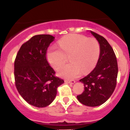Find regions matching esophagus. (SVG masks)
Listing matches in <instances>:
<instances>
[{
    "label": "esophagus",
    "instance_id": "34e87169",
    "mask_svg": "<svg viewBox=\"0 0 130 130\" xmlns=\"http://www.w3.org/2000/svg\"><path fill=\"white\" fill-rule=\"evenodd\" d=\"M65 82H67V83H69V84H73L74 83H75L76 81L74 80H65Z\"/></svg>",
    "mask_w": 130,
    "mask_h": 130
}]
</instances>
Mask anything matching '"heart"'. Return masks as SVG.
Listing matches in <instances>:
<instances>
[{
    "label": "heart",
    "mask_w": 130,
    "mask_h": 130,
    "mask_svg": "<svg viewBox=\"0 0 130 130\" xmlns=\"http://www.w3.org/2000/svg\"><path fill=\"white\" fill-rule=\"evenodd\" d=\"M60 50L51 46L46 52L48 62L55 70L65 63L69 56L71 63L62 67L58 71L60 76L72 79L80 72L87 73L96 65L100 54V45L96 38H88L80 34H70L59 41Z\"/></svg>",
    "instance_id": "1"
}]
</instances>
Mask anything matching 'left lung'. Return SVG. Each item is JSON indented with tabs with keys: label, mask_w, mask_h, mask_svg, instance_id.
<instances>
[{
	"label": "left lung",
	"mask_w": 130,
	"mask_h": 130,
	"mask_svg": "<svg viewBox=\"0 0 130 130\" xmlns=\"http://www.w3.org/2000/svg\"><path fill=\"white\" fill-rule=\"evenodd\" d=\"M100 45V54L96 66L80 80L84 90L77 96L80 103L87 106H97L109 98L117 84L118 65L112 47L103 37L90 31Z\"/></svg>",
	"instance_id": "8db88e82"
}]
</instances>
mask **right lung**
Masks as SVG:
<instances>
[{"label": "right lung", "mask_w": 130, "mask_h": 130, "mask_svg": "<svg viewBox=\"0 0 130 130\" xmlns=\"http://www.w3.org/2000/svg\"><path fill=\"white\" fill-rule=\"evenodd\" d=\"M54 37L42 34L32 37L22 44L14 60L15 86L28 103L43 108L53 102L57 87L63 80L55 76L46 54Z\"/></svg>", "instance_id": "add662e5"}]
</instances>
